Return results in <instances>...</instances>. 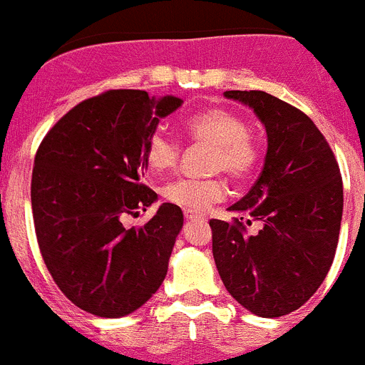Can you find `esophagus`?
Instances as JSON below:
<instances>
[{"label": "esophagus", "mask_w": 365, "mask_h": 365, "mask_svg": "<svg viewBox=\"0 0 365 365\" xmlns=\"http://www.w3.org/2000/svg\"><path fill=\"white\" fill-rule=\"evenodd\" d=\"M184 218H186L187 222H197V220H204V215L195 211H184Z\"/></svg>", "instance_id": "1"}]
</instances>
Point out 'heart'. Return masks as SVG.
I'll list each match as a JSON object with an SVG mask.
<instances>
[{"instance_id":"heart-1","label":"heart","mask_w":365,"mask_h":365,"mask_svg":"<svg viewBox=\"0 0 365 365\" xmlns=\"http://www.w3.org/2000/svg\"><path fill=\"white\" fill-rule=\"evenodd\" d=\"M184 133L198 143L215 147L212 172H225L234 181H243L254 172L259 160V150L248 135L247 122L240 115L223 108L198 111L190 115L182 124ZM181 156V147L163 131L149 136L143 149L145 165L153 174L161 175L174 170ZM161 195L170 204L186 211L200 212L225 195V184L218 179L212 181H190L178 179L168 182Z\"/></svg>"}]
</instances>
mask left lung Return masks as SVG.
<instances>
[{
    "instance_id": "left-lung-1",
    "label": "left lung",
    "mask_w": 365,
    "mask_h": 365,
    "mask_svg": "<svg viewBox=\"0 0 365 365\" xmlns=\"http://www.w3.org/2000/svg\"><path fill=\"white\" fill-rule=\"evenodd\" d=\"M223 96L254 110L268 149L257 181L229 207L234 223L209 222L212 257L237 304L255 316H286L316 293L334 261L342 220L341 172L304 111L261 90ZM243 215L263 223L255 237L244 234Z\"/></svg>"
}]
</instances>
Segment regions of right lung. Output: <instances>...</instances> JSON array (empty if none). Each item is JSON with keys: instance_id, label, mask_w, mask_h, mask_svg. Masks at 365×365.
Listing matches in <instances>:
<instances>
[{"instance_id": "add662e5", "label": "right lung", "mask_w": 365, "mask_h": 365, "mask_svg": "<svg viewBox=\"0 0 365 365\" xmlns=\"http://www.w3.org/2000/svg\"><path fill=\"white\" fill-rule=\"evenodd\" d=\"M182 103L110 90L72 108L38 147L31 209L41 254L61 293L93 316L135 312L167 277L181 207L165 202L140 229L122 220L158 200L140 181L143 149Z\"/></svg>"}]
</instances>
